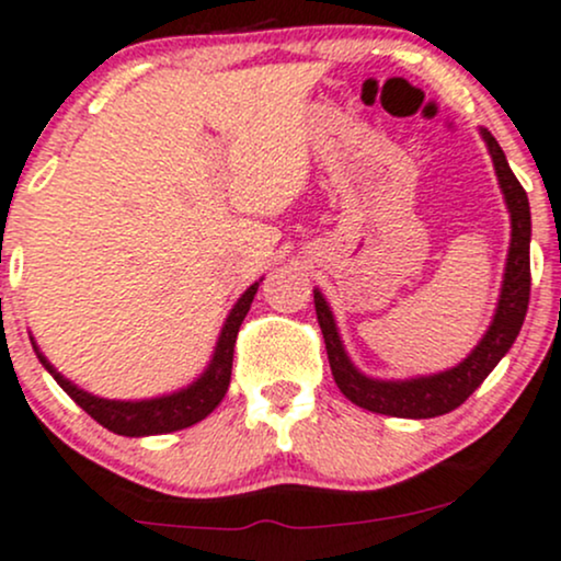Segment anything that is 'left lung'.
Segmentation results:
<instances>
[{"instance_id":"left-lung-1","label":"left lung","mask_w":561,"mask_h":561,"mask_svg":"<svg viewBox=\"0 0 561 561\" xmlns=\"http://www.w3.org/2000/svg\"><path fill=\"white\" fill-rule=\"evenodd\" d=\"M482 138L492 153V164H495L497 181H501L511 213V248L495 319H492L482 343L469 354V359H463L453 370L428 375V378H365L351 365L346 351H343L328 300L322 298V293L313 290V309H317L319 328H322L324 335L332 378H335L343 397L359 404V408L393 417H436L453 412L482 386V380L495 370L497 362L506 356L511 343L519 335L527 306H530V202H527L525 188H522V183L511 172L506 153L497 146V140L492 138V133L482 130Z\"/></svg>"}]
</instances>
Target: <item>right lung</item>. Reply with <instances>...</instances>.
Instances as JSON below:
<instances>
[{
	"label": "right lung",
	"mask_w": 561,
	"mask_h": 561,
	"mask_svg": "<svg viewBox=\"0 0 561 561\" xmlns=\"http://www.w3.org/2000/svg\"><path fill=\"white\" fill-rule=\"evenodd\" d=\"M257 285L250 287L242 298L237 300L229 319H226L224 330H220L218 346H215V356L207 367L205 375H202L196 383H191L188 389L170 393V397L159 399H144V402H114V399H101L92 397V393L77 389L71 380H66L64 375L55 373L50 362L39 354L36 348V356H39L42 365L47 367V373L53 375L60 383L73 402L79 404L92 421L101 423L103 428L114 431V434L122 436H149V434H170V431H181L199 423L202 417H207L210 412L218 408L220 399L226 397L231 383V362H233V343H237L239 328H242L244 317H248L252 298H255Z\"/></svg>",
	"instance_id": "obj_1"
}]
</instances>
